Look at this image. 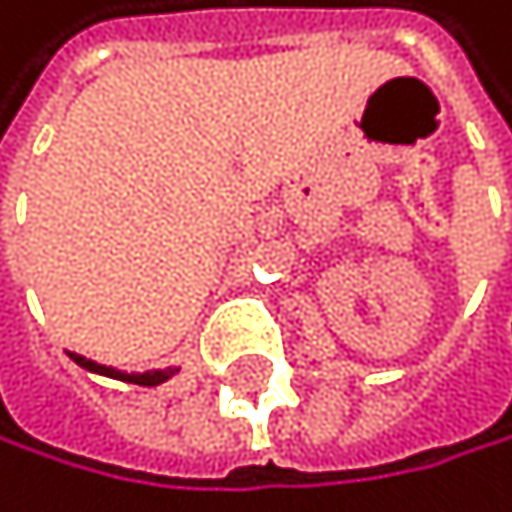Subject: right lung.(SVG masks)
Here are the masks:
<instances>
[{
	"label": "right lung",
	"instance_id": "add662e5",
	"mask_svg": "<svg viewBox=\"0 0 512 512\" xmlns=\"http://www.w3.org/2000/svg\"><path fill=\"white\" fill-rule=\"evenodd\" d=\"M71 359H75V362H78L81 368H87V371H97V374H106V377H119V381H128V384H141V387H157V384L169 381V377L176 374V368H166V371H150V374H119V371H112V368H106V365L90 362V359H84V355H75V352H71Z\"/></svg>",
	"mask_w": 512,
	"mask_h": 512
}]
</instances>
